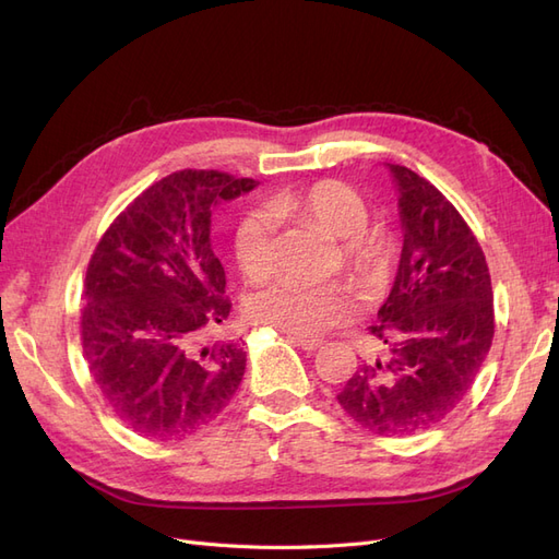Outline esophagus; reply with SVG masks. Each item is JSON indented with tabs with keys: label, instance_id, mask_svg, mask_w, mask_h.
Instances as JSON below:
<instances>
[{
	"label": "esophagus",
	"instance_id": "obj_1",
	"mask_svg": "<svg viewBox=\"0 0 559 559\" xmlns=\"http://www.w3.org/2000/svg\"><path fill=\"white\" fill-rule=\"evenodd\" d=\"M289 343H294L296 347L306 349V352H314L324 345V341H319V337H298V335H289Z\"/></svg>",
	"mask_w": 559,
	"mask_h": 559
}]
</instances>
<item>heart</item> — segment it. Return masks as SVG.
<instances>
[{"label": "heart", "instance_id": "heart-1", "mask_svg": "<svg viewBox=\"0 0 559 559\" xmlns=\"http://www.w3.org/2000/svg\"><path fill=\"white\" fill-rule=\"evenodd\" d=\"M265 207L277 222L310 224L337 238L343 265L368 289H378L384 282L392 240L384 228L368 224V205L354 186L321 179L273 195ZM233 253L247 280L261 282L273 275L275 235L265 212H247L240 218L233 230ZM357 308V294L347 282L302 284L280 280L251 298L249 314L259 324L312 337L352 319Z\"/></svg>", "mask_w": 559, "mask_h": 559}]
</instances>
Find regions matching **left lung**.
I'll return each mask as SVG.
<instances>
[{"instance_id":"1","label":"left lung","mask_w":559,"mask_h":559,"mask_svg":"<svg viewBox=\"0 0 559 559\" xmlns=\"http://www.w3.org/2000/svg\"><path fill=\"white\" fill-rule=\"evenodd\" d=\"M389 173L403 224L399 273L368 326L380 354L337 403L370 433L411 436L445 419L476 382L495 337V296L485 253L452 202L408 167Z\"/></svg>"}]
</instances>
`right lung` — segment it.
Wrapping results in <instances>:
<instances>
[{
	"label": "right lung",
	"instance_id": "obj_1",
	"mask_svg": "<svg viewBox=\"0 0 559 559\" xmlns=\"http://www.w3.org/2000/svg\"><path fill=\"white\" fill-rule=\"evenodd\" d=\"M257 181L181 170L148 186L99 238L83 282L81 345L93 382L128 429L181 441L216 419L247 354L210 335L230 314L212 207Z\"/></svg>",
	"mask_w": 559,
	"mask_h": 559
}]
</instances>
